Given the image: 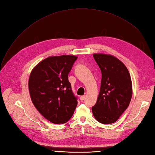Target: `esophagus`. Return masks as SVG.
Returning <instances> with one entry per match:
<instances>
[{
    "instance_id": "obj_1",
    "label": "esophagus",
    "mask_w": 155,
    "mask_h": 155,
    "mask_svg": "<svg viewBox=\"0 0 155 155\" xmlns=\"http://www.w3.org/2000/svg\"><path fill=\"white\" fill-rule=\"evenodd\" d=\"M85 96H82L80 97V100L82 101L85 100Z\"/></svg>"
}]
</instances>
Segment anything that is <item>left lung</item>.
I'll return each instance as SVG.
<instances>
[{"label": "left lung", "mask_w": 155, "mask_h": 155, "mask_svg": "<svg viewBox=\"0 0 155 155\" xmlns=\"http://www.w3.org/2000/svg\"><path fill=\"white\" fill-rule=\"evenodd\" d=\"M93 57L101 70V81L92 113L101 124L114 123L129 107L132 97L130 74L125 65L113 55L94 54Z\"/></svg>", "instance_id": "1"}]
</instances>
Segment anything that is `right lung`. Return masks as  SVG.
I'll use <instances>...</instances> for the list:
<instances>
[{"label":"right lung","instance_id":"right-lung-1","mask_svg":"<svg viewBox=\"0 0 155 155\" xmlns=\"http://www.w3.org/2000/svg\"><path fill=\"white\" fill-rule=\"evenodd\" d=\"M77 59L70 55L48 57L30 73L28 88L33 104L53 124L66 123L76 108L77 97L72 92L68 74Z\"/></svg>","mask_w":155,"mask_h":155}]
</instances>
